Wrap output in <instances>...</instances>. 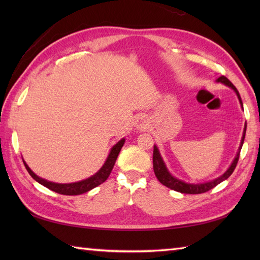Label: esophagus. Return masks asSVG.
<instances>
[{
    "instance_id": "esophagus-1",
    "label": "esophagus",
    "mask_w": 260,
    "mask_h": 260,
    "mask_svg": "<svg viewBox=\"0 0 260 260\" xmlns=\"http://www.w3.org/2000/svg\"><path fill=\"white\" fill-rule=\"evenodd\" d=\"M147 126H148V123H147V119H146L145 116L141 115V116H139V117L136 118V120H135V127H136V128L143 131V129H146Z\"/></svg>"
}]
</instances>
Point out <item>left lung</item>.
<instances>
[{
	"label": "left lung",
	"instance_id": "8db88e82",
	"mask_svg": "<svg viewBox=\"0 0 260 260\" xmlns=\"http://www.w3.org/2000/svg\"><path fill=\"white\" fill-rule=\"evenodd\" d=\"M218 82H222V84L227 85L229 87L233 88V89L236 91L237 96L239 98V102L242 106V102H241V98L238 90H237V88L233 85V82H231L227 77L221 76L219 77L217 79ZM246 127L247 125H245V129H244V135H242V140H241V144L239 147V152L237 154L236 158L234 159L233 164L230 165V168L228 169L227 172L224 174H222L221 176H219L218 179H215L213 181H210L207 182V183H202V184H190V183H185L183 181H180L178 179L173 178L172 175L169 173L168 169L165 168V164L163 162V159L159 155V152L157 150L156 146H154V151H153V169H154V173H155L157 180L161 182V183L165 186L170 187V189H172L174 191H178L181 193H187V194H200V193H204V192H208L209 190L213 189L214 186H217L219 183H221L222 181L227 180L229 176L233 174V172L235 171L236 167H237V163L239 161V155H240V151H241V147L242 144H244V141H245V135H246Z\"/></svg>",
	"mask_w": 260,
	"mask_h": 260
}]
</instances>
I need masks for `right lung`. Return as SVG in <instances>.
<instances>
[{"label":"right lung","instance_id":"obj_1","mask_svg":"<svg viewBox=\"0 0 260 260\" xmlns=\"http://www.w3.org/2000/svg\"><path fill=\"white\" fill-rule=\"evenodd\" d=\"M124 143H125L124 139L120 140L117 143V144H116L112 148V151H110L109 155H108L107 161L105 162L104 167L101 170H99L95 175H92L91 178L86 179L84 181L76 182V183H70V184L52 183V182H49L47 180H43L41 178H39L38 175H36L35 173L32 172V171L30 170V168L27 167L24 161H23V163H24V167L27 170V172H29V174L37 182H39V183L42 184L43 186H46V187H48V189H50V190H52L54 192L59 193V194H63V196H78V194H81V193H85V192L90 191L91 189H93V187H96L99 184L104 183V182L108 179V176H109L110 172H112V170L114 168L116 159H117V156H118V154H119V152L121 150V147H123V145H124Z\"/></svg>","mask_w":260,"mask_h":260}]
</instances>
